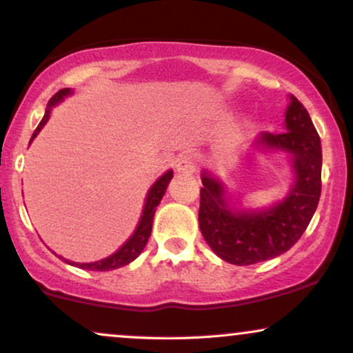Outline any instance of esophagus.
<instances>
[{
    "mask_svg": "<svg viewBox=\"0 0 353 353\" xmlns=\"http://www.w3.org/2000/svg\"><path fill=\"white\" fill-rule=\"evenodd\" d=\"M197 165H199V159H197L196 154L189 152L181 156L176 163V171L181 174H190V172H196Z\"/></svg>",
    "mask_w": 353,
    "mask_h": 353,
    "instance_id": "obj_1",
    "label": "esophagus"
}]
</instances>
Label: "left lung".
<instances>
[{
	"label": "left lung",
	"instance_id": "8db88e82",
	"mask_svg": "<svg viewBox=\"0 0 353 353\" xmlns=\"http://www.w3.org/2000/svg\"><path fill=\"white\" fill-rule=\"evenodd\" d=\"M265 148L283 149L294 156L295 185L281 204L267 210H229L222 184L202 174L199 228L219 257L236 265H250L277 257L302 237L320 199L322 145L309 112L290 98L285 131L261 136Z\"/></svg>",
	"mask_w": 353,
	"mask_h": 353
}]
</instances>
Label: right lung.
Here are the masks:
<instances>
[{
	"mask_svg": "<svg viewBox=\"0 0 353 353\" xmlns=\"http://www.w3.org/2000/svg\"><path fill=\"white\" fill-rule=\"evenodd\" d=\"M70 92H71L70 89L64 88V89H59V91L52 96V98L50 99V103H48V109H46V112H44V117L41 119V123H39L38 128L34 129L31 141L38 136V132L41 131L43 125L46 124L48 119H50V109L54 106V104H58L59 101H63L64 96H68ZM171 179H172V171H168L163 177H159V179H157L156 184L152 185L151 190H149L148 197H145V205L143 210V217H141V221H139V225H137V229L134 230V234H132L131 239H129V241L125 242V244L121 247L117 252L109 255V257H106V259H103V261L89 262V264H78V262H70V261H64V262L79 267V269L99 270V272H103V270H112V269H117V267L128 265L129 262L134 261L137 255L143 252L145 244H148L149 236H151V230H152V219H154V214H156V208L159 205L161 199H163L165 189H168L169 181Z\"/></svg>",
	"mask_w": 353,
	"mask_h": 353,
	"instance_id": "right-lung-1",
	"label": "right lung"
}]
</instances>
